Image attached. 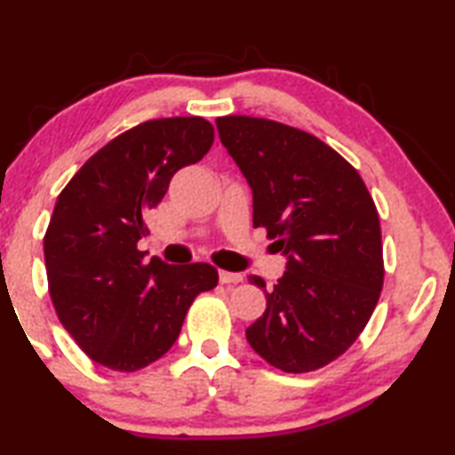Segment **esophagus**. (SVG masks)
<instances>
[{
  "label": "esophagus",
  "instance_id": "34e87169",
  "mask_svg": "<svg viewBox=\"0 0 455 455\" xmlns=\"http://www.w3.org/2000/svg\"><path fill=\"white\" fill-rule=\"evenodd\" d=\"M220 282L221 283H240L242 275L240 273H229V271H220Z\"/></svg>",
  "mask_w": 455,
  "mask_h": 455
}]
</instances>
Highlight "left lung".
<instances>
[{"instance_id": "8db88e82", "label": "left lung", "mask_w": 455, "mask_h": 455, "mask_svg": "<svg viewBox=\"0 0 455 455\" xmlns=\"http://www.w3.org/2000/svg\"><path fill=\"white\" fill-rule=\"evenodd\" d=\"M215 124L252 190V226L285 257L273 290L248 275L267 298L248 344L283 372L321 369L356 341L381 296L375 203L358 172L313 134L251 116Z\"/></svg>"}]
</instances>
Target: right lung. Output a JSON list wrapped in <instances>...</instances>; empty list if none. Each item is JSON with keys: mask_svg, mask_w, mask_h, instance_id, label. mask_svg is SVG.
<instances>
[{"mask_svg": "<svg viewBox=\"0 0 455 455\" xmlns=\"http://www.w3.org/2000/svg\"><path fill=\"white\" fill-rule=\"evenodd\" d=\"M213 145L203 117L139 124L80 167L55 203L45 267L55 313L86 356L132 372L176 344L190 304L217 285L207 263L167 265L136 244L178 170Z\"/></svg>", "mask_w": 455, "mask_h": 455, "instance_id": "obj_1", "label": "right lung"}]
</instances>
